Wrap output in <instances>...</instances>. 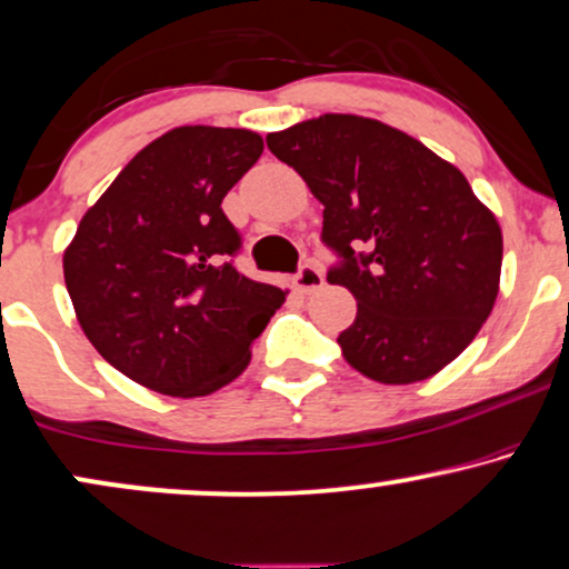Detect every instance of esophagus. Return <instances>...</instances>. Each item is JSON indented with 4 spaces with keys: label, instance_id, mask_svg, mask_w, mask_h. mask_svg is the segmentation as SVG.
Listing matches in <instances>:
<instances>
[{
    "label": "esophagus",
    "instance_id": "34e87169",
    "mask_svg": "<svg viewBox=\"0 0 569 569\" xmlns=\"http://www.w3.org/2000/svg\"><path fill=\"white\" fill-rule=\"evenodd\" d=\"M291 286L299 293H312V291H320L322 286H326V278H322V272L315 268V264H305V268H301L297 276L291 278Z\"/></svg>",
    "mask_w": 569,
    "mask_h": 569
}]
</instances>
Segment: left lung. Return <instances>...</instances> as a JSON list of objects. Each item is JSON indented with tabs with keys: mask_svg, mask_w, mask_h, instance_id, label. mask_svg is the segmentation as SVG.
I'll return each mask as SVG.
<instances>
[{
	"mask_svg": "<svg viewBox=\"0 0 569 569\" xmlns=\"http://www.w3.org/2000/svg\"><path fill=\"white\" fill-rule=\"evenodd\" d=\"M268 149L326 207L322 241L343 257L328 283L357 299L338 336L351 368L407 386L455 362L491 315L505 251L499 220L462 170L362 114L268 133Z\"/></svg>",
	"mask_w": 569,
	"mask_h": 569,
	"instance_id": "1",
	"label": "left lung"
}]
</instances>
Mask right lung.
<instances>
[{"instance_id":"right-lung-1","label":"right lung","mask_w":569,"mask_h":569,"mask_svg":"<svg viewBox=\"0 0 569 569\" xmlns=\"http://www.w3.org/2000/svg\"><path fill=\"white\" fill-rule=\"evenodd\" d=\"M262 149L247 128H172L120 170L64 249L86 338L149 391L193 399L228 386L286 301L228 262L239 233L220 204Z\"/></svg>"}]
</instances>
